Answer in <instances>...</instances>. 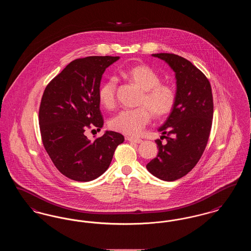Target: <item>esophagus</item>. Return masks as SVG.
<instances>
[{
    "label": "esophagus",
    "mask_w": 251,
    "mask_h": 251,
    "mask_svg": "<svg viewBox=\"0 0 251 251\" xmlns=\"http://www.w3.org/2000/svg\"><path fill=\"white\" fill-rule=\"evenodd\" d=\"M128 141H130V142H133V143H137L140 144L143 142V140L142 139H140V138H136V137H131V136H127V138H126Z\"/></svg>",
    "instance_id": "obj_1"
}]
</instances>
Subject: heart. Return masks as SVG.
<instances>
[{
	"mask_svg": "<svg viewBox=\"0 0 251 251\" xmlns=\"http://www.w3.org/2000/svg\"><path fill=\"white\" fill-rule=\"evenodd\" d=\"M122 76L143 90L140 97V107L123 110L110 121V127L127 135H139L150 123L152 115L165 118L175 107L177 90L173 84L162 83L158 72L148 65L140 64L121 71ZM117 79L110 77L99 88V99L106 109L116 106Z\"/></svg>",
	"mask_w": 251,
	"mask_h": 251,
	"instance_id": "b5f03b06",
	"label": "heart"
}]
</instances>
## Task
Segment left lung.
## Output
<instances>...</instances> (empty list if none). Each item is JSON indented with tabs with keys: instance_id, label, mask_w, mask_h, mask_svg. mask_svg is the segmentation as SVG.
<instances>
[{
	"instance_id": "obj_1",
	"label": "left lung",
	"mask_w": 251,
	"mask_h": 251,
	"mask_svg": "<svg viewBox=\"0 0 251 251\" xmlns=\"http://www.w3.org/2000/svg\"><path fill=\"white\" fill-rule=\"evenodd\" d=\"M175 72L177 102L161 131L167 143L157 139L158 154L147 169L157 178L173 181L190 172L200 161L210 136L214 115L212 87L190 61L174 53H155Z\"/></svg>"
}]
</instances>
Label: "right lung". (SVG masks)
<instances>
[{"label": "right lung", "instance_id": "right-lung-1", "mask_svg": "<svg viewBox=\"0 0 251 251\" xmlns=\"http://www.w3.org/2000/svg\"><path fill=\"white\" fill-rule=\"evenodd\" d=\"M119 56L73 60L46 86L38 120L43 146L53 165L69 179L90 181L103 174L124 136L107 131L90 141L84 131L100 130L99 88L103 72ZM93 131V130H92Z\"/></svg>", "mask_w": 251, "mask_h": 251}]
</instances>
